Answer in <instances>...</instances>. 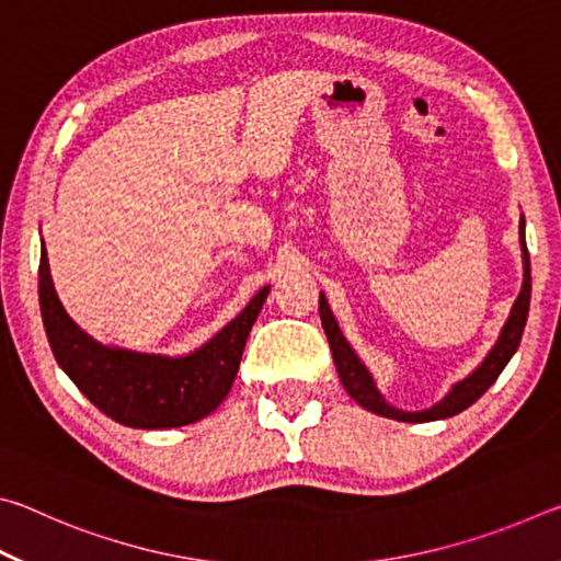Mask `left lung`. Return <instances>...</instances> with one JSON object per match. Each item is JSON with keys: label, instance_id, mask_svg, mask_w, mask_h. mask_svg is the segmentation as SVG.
<instances>
[{"label": "left lung", "instance_id": "8db88e82", "mask_svg": "<svg viewBox=\"0 0 561 561\" xmlns=\"http://www.w3.org/2000/svg\"><path fill=\"white\" fill-rule=\"evenodd\" d=\"M519 244H522V264H525V279H522V291L517 301L512 304V311L505 321V327L500 331L497 344L492 346L485 360L474 368V371L462 378V381L455 383L450 388V393L443 398L440 403H435L433 408H425V411H401L386 401L381 391L376 388L374 376L368 374V368L364 366V360L356 356V351L348 346V341L341 334V329L336 324L334 314H331L329 301L324 294L319 297V317H321V327L327 331L329 339V348L331 356H334L336 371L341 383H344L346 393L354 398L358 405H364L366 411H371L376 415L383 417H393V421H403V423H428V421H440V417H450L462 413L465 408H470L478 398L488 391V388L497 381V376L502 374V368L510 364V358L515 356V351L519 346L522 331H525L527 324V314H529V294H531V274H529V252H527V242H525V217L519 222Z\"/></svg>", "mask_w": 561, "mask_h": 561}]
</instances>
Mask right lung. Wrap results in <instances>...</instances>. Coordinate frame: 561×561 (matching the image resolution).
<instances>
[{
  "label": "right lung",
  "mask_w": 561,
  "mask_h": 561,
  "mask_svg": "<svg viewBox=\"0 0 561 561\" xmlns=\"http://www.w3.org/2000/svg\"><path fill=\"white\" fill-rule=\"evenodd\" d=\"M267 294L262 287L230 324L185 356L140 354L101 344L66 314L42 247L39 307L56 364L101 413L128 428H178L210 415L230 393Z\"/></svg>",
  "instance_id": "obj_1"
}]
</instances>
